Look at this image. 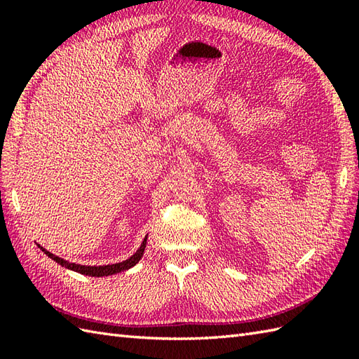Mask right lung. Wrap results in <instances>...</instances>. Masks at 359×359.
Returning a JSON list of instances; mask_svg holds the SVG:
<instances>
[{
	"label": "right lung",
	"instance_id": "right-lung-1",
	"mask_svg": "<svg viewBox=\"0 0 359 359\" xmlns=\"http://www.w3.org/2000/svg\"><path fill=\"white\" fill-rule=\"evenodd\" d=\"M147 239H148V236H144V239L142 242L140 248L137 250L131 257L126 259V261L118 262V264H109V265H98V266L97 265H80V264H75V262H69V261H66V259H63V257H58L55 255H52L50 251L43 248L40 243H36V245H38V248L43 251L46 256H49L52 261L58 262L60 265L65 266V269H69L72 271H77L80 274H86V276L103 278V276H111V274H117L120 271L129 270V269H131V266H134L137 262H139L140 259H142V256H143V253H144V247H147Z\"/></svg>",
	"mask_w": 359,
	"mask_h": 359
}]
</instances>
